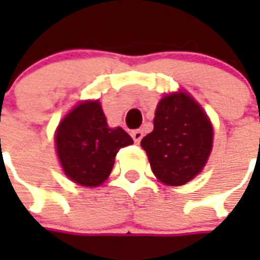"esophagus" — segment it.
I'll list each match as a JSON object with an SVG mask.
<instances>
[{
    "mask_svg": "<svg viewBox=\"0 0 260 260\" xmlns=\"http://www.w3.org/2000/svg\"><path fill=\"white\" fill-rule=\"evenodd\" d=\"M132 137H133L136 143H140V140L143 137V132L142 130H135V132H132Z\"/></svg>",
    "mask_w": 260,
    "mask_h": 260,
    "instance_id": "1",
    "label": "esophagus"
}]
</instances>
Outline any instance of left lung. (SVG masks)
I'll use <instances>...</instances> for the list:
<instances>
[{
  "label": "left lung",
  "instance_id": "1",
  "mask_svg": "<svg viewBox=\"0 0 260 260\" xmlns=\"http://www.w3.org/2000/svg\"><path fill=\"white\" fill-rule=\"evenodd\" d=\"M152 171L166 185H184L201 172L213 147V127L186 92L166 95L155 113L153 132L142 139Z\"/></svg>",
  "mask_w": 260,
  "mask_h": 260
}]
</instances>
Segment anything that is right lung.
Returning <instances> with one entry per match:
<instances>
[{"mask_svg": "<svg viewBox=\"0 0 260 260\" xmlns=\"http://www.w3.org/2000/svg\"><path fill=\"white\" fill-rule=\"evenodd\" d=\"M133 139L121 127L110 128L98 101L79 104L62 120L56 149L65 174L76 184L98 186L111 174L115 155Z\"/></svg>", "mask_w": 260, "mask_h": 260, "instance_id": "obj_1", "label": "right lung"}]
</instances>
